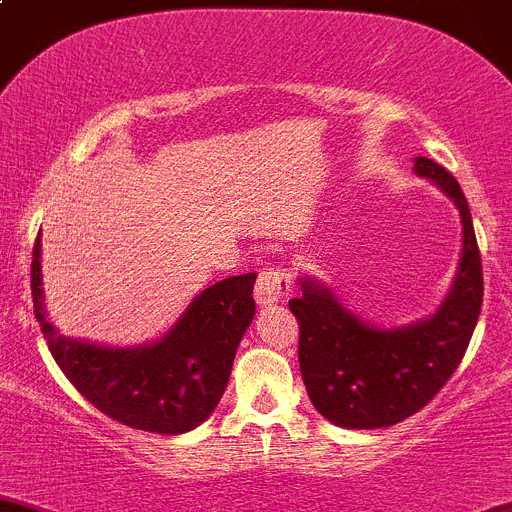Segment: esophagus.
I'll list each match as a JSON object with an SVG mask.
<instances>
[{
	"label": "esophagus",
	"instance_id": "1",
	"mask_svg": "<svg viewBox=\"0 0 512 512\" xmlns=\"http://www.w3.org/2000/svg\"><path fill=\"white\" fill-rule=\"evenodd\" d=\"M291 291V276L283 268H263L258 273L254 298L258 305H273Z\"/></svg>",
	"mask_w": 512,
	"mask_h": 512
}]
</instances>
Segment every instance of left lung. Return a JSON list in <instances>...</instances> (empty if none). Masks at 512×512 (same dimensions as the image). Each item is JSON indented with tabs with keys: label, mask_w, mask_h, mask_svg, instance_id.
<instances>
[{
	"label": "left lung",
	"mask_w": 512,
	"mask_h": 512,
	"mask_svg": "<svg viewBox=\"0 0 512 512\" xmlns=\"http://www.w3.org/2000/svg\"><path fill=\"white\" fill-rule=\"evenodd\" d=\"M414 172L456 204L463 226L456 276L439 308L409 325L377 328L308 276L298 278L303 293L288 303L300 325L310 402L342 429H384L426 407L461 365L481 315V254L463 189L429 157H414Z\"/></svg>",
	"instance_id": "obj_1"
}]
</instances>
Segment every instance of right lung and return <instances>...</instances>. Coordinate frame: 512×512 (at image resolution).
<instances>
[{
    "label": "right lung",
    "instance_id": "add662e5",
    "mask_svg": "<svg viewBox=\"0 0 512 512\" xmlns=\"http://www.w3.org/2000/svg\"><path fill=\"white\" fill-rule=\"evenodd\" d=\"M256 273L231 276L194 295L160 340L135 347L66 337L46 318L41 234L31 258L34 313L68 382L110 419L140 431L184 434L217 409L236 347L256 315Z\"/></svg>",
    "mask_w": 512,
    "mask_h": 512
}]
</instances>
